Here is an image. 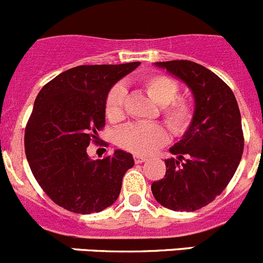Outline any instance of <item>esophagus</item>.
<instances>
[{
	"mask_svg": "<svg viewBox=\"0 0 263 263\" xmlns=\"http://www.w3.org/2000/svg\"><path fill=\"white\" fill-rule=\"evenodd\" d=\"M134 161H136L137 164H142V162L147 161V157L142 156V155H136V156H134Z\"/></svg>",
	"mask_w": 263,
	"mask_h": 263,
	"instance_id": "obj_1",
	"label": "esophagus"
}]
</instances>
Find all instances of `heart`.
<instances>
[{
  "mask_svg": "<svg viewBox=\"0 0 263 263\" xmlns=\"http://www.w3.org/2000/svg\"><path fill=\"white\" fill-rule=\"evenodd\" d=\"M144 91L160 106L165 124L177 136L186 133L194 120V107L189 101L178 98L179 85L165 74H148L142 80ZM126 90L121 84L109 89L104 102L106 117L120 122L125 117ZM169 139L166 129L159 124H132L119 130L116 142L121 148L138 155H148L164 146Z\"/></svg>",
  "mask_w": 263,
  "mask_h": 263,
  "instance_id": "obj_1",
  "label": "heart"
}]
</instances>
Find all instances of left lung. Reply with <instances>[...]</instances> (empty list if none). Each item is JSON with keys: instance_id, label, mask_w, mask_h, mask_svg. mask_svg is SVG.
<instances>
[{"instance_id": "obj_1", "label": "left lung", "mask_w": 263, "mask_h": 263, "mask_svg": "<svg viewBox=\"0 0 263 263\" xmlns=\"http://www.w3.org/2000/svg\"><path fill=\"white\" fill-rule=\"evenodd\" d=\"M194 94L191 126L169 151L166 173L151 184L157 202L194 212L213 201L234 177L244 149L241 116L232 90L216 73L191 61L157 62Z\"/></svg>"}]
</instances>
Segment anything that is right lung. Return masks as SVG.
Returning <instances> with one entry per match:
<instances>
[{
	"instance_id": "obj_1",
	"label": "right lung",
	"mask_w": 263,
	"mask_h": 263,
	"mask_svg": "<svg viewBox=\"0 0 263 263\" xmlns=\"http://www.w3.org/2000/svg\"><path fill=\"white\" fill-rule=\"evenodd\" d=\"M139 64L74 67L39 92L27 122L24 148L36 181L62 208L98 213L119 197L122 177L134 165L132 154L116 149L111 156L91 160L86 148L91 142L99 143L109 89Z\"/></svg>"
}]
</instances>
